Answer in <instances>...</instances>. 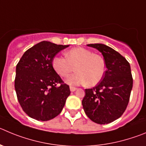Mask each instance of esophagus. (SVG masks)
<instances>
[{
	"mask_svg": "<svg viewBox=\"0 0 146 146\" xmlns=\"http://www.w3.org/2000/svg\"><path fill=\"white\" fill-rule=\"evenodd\" d=\"M76 90H77V88H74V87H72V86L70 87V91H71V92H74V91H75Z\"/></svg>",
	"mask_w": 146,
	"mask_h": 146,
	"instance_id": "obj_1",
	"label": "esophagus"
}]
</instances>
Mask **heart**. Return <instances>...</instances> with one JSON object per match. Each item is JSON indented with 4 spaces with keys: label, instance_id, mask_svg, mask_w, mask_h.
<instances>
[{
    "label": "heart",
    "instance_id": "1",
    "mask_svg": "<svg viewBox=\"0 0 146 146\" xmlns=\"http://www.w3.org/2000/svg\"><path fill=\"white\" fill-rule=\"evenodd\" d=\"M65 55L66 58L55 56L52 64L55 71L63 77H67L75 68L77 72L66 79V83L73 86L88 83L89 86H93L102 80L106 63L101 56L85 48L71 49Z\"/></svg>",
    "mask_w": 146,
    "mask_h": 146
}]
</instances>
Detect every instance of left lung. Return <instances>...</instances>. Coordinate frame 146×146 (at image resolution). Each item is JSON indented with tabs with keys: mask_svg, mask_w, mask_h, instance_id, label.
<instances>
[{
	"mask_svg": "<svg viewBox=\"0 0 146 146\" xmlns=\"http://www.w3.org/2000/svg\"><path fill=\"white\" fill-rule=\"evenodd\" d=\"M102 53L106 71L94 88L85 89L82 104L90 119L105 125L119 118L129 103L132 88L130 65L118 52L104 44L87 45Z\"/></svg>",
	"mask_w": 146,
	"mask_h": 146,
	"instance_id": "1",
	"label": "left lung"
}]
</instances>
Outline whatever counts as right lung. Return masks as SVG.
<instances>
[{
  "label": "right lung",
  "instance_id": "obj_1",
  "mask_svg": "<svg viewBox=\"0 0 146 146\" xmlns=\"http://www.w3.org/2000/svg\"><path fill=\"white\" fill-rule=\"evenodd\" d=\"M69 46L42 41L28 49L17 64V98L24 111L31 118L48 121L62 111L70 90L69 85L63 84L52 61L57 53Z\"/></svg>",
  "mask_w": 146,
  "mask_h": 146
}]
</instances>
